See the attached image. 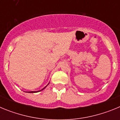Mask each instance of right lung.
<instances>
[{
    "label": "right lung",
    "instance_id": "obj_1",
    "mask_svg": "<svg viewBox=\"0 0 120 120\" xmlns=\"http://www.w3.org/2000/svg\"><path fill=\"white\" fill-rule=\"evenodd\" d=\"M49 83H48V85H49ZM46 86H45V87H44V88H43V89H42V90H40V91H30V92H28V93H38V92H40V91H42V90H44V89H45V88H46Z\"/></svg>",
    "mask_w": 120,
    "mask_h": 120
}]
</instances>
